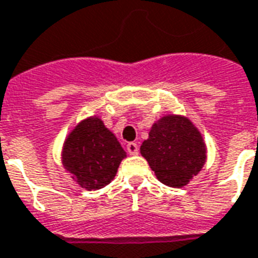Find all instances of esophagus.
Returning a JSON list of instances; mask_svg holds the SVG:
<instances>
[{"label": "esophagus", "mask_w": 258, "mask_h": 258, "mask_svg": "<svg viewBox=\"0 0 258 258\" xmlns=\"http://www.w3.org/2000/svg\"><path fill=\"white\" fill-rule=\"evenodd\" d=\"M127 153L131 154V156H134V154H138L139 152V146L135 142H130V144H127Z\"/></svg>", "instance_id": "34e87169"}]
</instances>
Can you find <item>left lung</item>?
I'll return each mask as SVG.
<instances>
[{
  "instance_id": "8db88e82",
  "label": "left lung",
  "mask_w": 258,
  "mask_h": 258,
  "mask_svg": "<svg viewBox=\"0 0 258 258\" xmlns=\"http://www.w3.org/2000/svg\"><path fill=\"white\" fill-rule=\"evenodd\" d=\"M156 176L171 187L186 186L207 160V148L194 124L183 116H164L141 146Z\"/></svg>"
}]
</instances>
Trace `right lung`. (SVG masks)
<instances>
[{
	"label": "right lung",
	"mask_w": 258,
	"mask_h": 258,
	"mask_svg": "<svg viewBox=\"0 0 258 258\" xmlns=\"http://www.w3.org/2000/svg\"><path fill=\"white\" fill-rule=\"evenodd\" d=\"M125 152L98 117L76 125L62 148V164L86 190H98L112 182Z\"/></svg>",
	"instance_id": "1"
}]
</instances>
